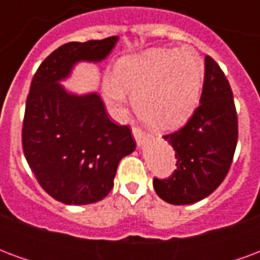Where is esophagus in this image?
<instances>
[{"label":"esophagus","instance_id":"34e87169","mask_svg":"<svg viewBox=\"0 0 260 260\" xmlns=\"http://www.w3.org/2000/svg\"><path fill=\"white\" fill-rule=\"evenodd\" d=\"M132 134H134V138H135L136 143H138V146H141L142 143L145 142V139H146V135H145V132L142 129H139V128H136V126H134L132 128Z\"/></svg>","mask_w":260,"mask_h":260}]
</instances>
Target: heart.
<instances>
[{"label":"heart","instance_id":"b5f03b06","mask_svg":"<svg viewBox=\"0 0 260 260\" xmlns=\"http://www.w3.org/2000/svg\"><path fill=\"white\" fill-rule=\"evenodd\" d=\"M203 69L188 51L153 50L119 61L115 78L107 76L103 93L115 111L122 113L125 91L132 94L136 114L149 126L171 131L191 118L201 97Z\"/></svg>","mask_w":260,"mask_h":260}]
</instances>
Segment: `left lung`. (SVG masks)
<instances>
[{
	"instance_id": "1",
	"label": "left lung",
	"mask_w": 260,
	"mask_h": 260,
	"mask_svg": "<svg viewBox=\"0 0 260 260\" xmlns=\"http://www.w3.org/2000/svg\"><path fill=\"white\" fill-rule=\"evenodd\" d=\"M173 146L177 170L167 180H153L154 191L171 205H191L223 182L238 141L233 91L218 64L206 55L201 104L177 132L163 136Z\"/></svg>"
}]
</instances>
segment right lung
<instances>
[{"mask_svg": "<svg viewBox=\"0 0 260 260\" xmlns=\"http://www.w3.org/2000/svg\"><path fill=\"white\" fill-rule=\"evenodd\" d=\"M118 37L67 43L43 61L31 79L22 146L48 195L65 205H89L113 189L121 158L135 150L128 125L114 124L97 93L74 94L59 80L80 61L100 62Z\"/></svg>", "mask_w": 260, "mask_h": 260, "instance_id": "obj_1", "label": "right lung"}]
</instances>
